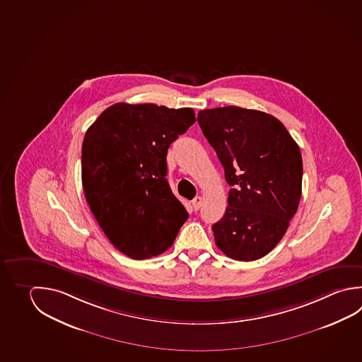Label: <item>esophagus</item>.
<instances>
[{"mask_svg": "<svg viewBox=\"0 0 362 362\" xmlns=\"http://www.w3.org/2000/svg\"><path fill=\"white\" fill-rule=\"evenodd\" d=\"M192 208H194V211H199L200 209V206L203 204V199L200 197H197L194 200H192Z\"/></svg>", "mask_w": 362, "mask_h": 362, "instance_id": "esophagus-1", "label": "esophagus"}]
</instances>
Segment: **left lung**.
<instances>
[{
    "label": "left lung",
    "instance_id": "obj_1",
    "mask_svg": "<svg viewBox=\"0 0 362 362\" xmlns=\"http://www.w3.org/2000/svg\"><path fill=\"white\" fill-rule=\"evenodd\" d=\"M230 189L223 218L213 224L227 257L252 262L282 240L303 191V158L279 119L265 112L218 107L197 113Z\"/></svg>",
    "mask_w": 362,
    "mask_h": 362
}]
</instances>
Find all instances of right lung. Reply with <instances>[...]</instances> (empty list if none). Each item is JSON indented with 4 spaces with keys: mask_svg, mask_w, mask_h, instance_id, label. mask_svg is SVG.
Returning a JSON list of instances; mask_svg holds the SVG:
<instances>
[{
    "mask_svg": "<svg viewBox=\"0 0 362 362\" xmlns=\"http://www.w3.org/2000/svg\"><path fill=\"white\" fill-rule=\"evenodd\" d=\"M192 108L116 103L86 132V202L112 245L143 260L168 250L189 213L165 178L167 151L195 122Z\"/></svg>",
    "mask_w": 362,
    "mask_h": 362,
    "instance_id": "obj_1",
    "label": "right lung"
}]
</instances>
